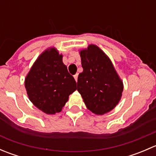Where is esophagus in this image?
I'll use <instances>...</instances> for the list:
<instances>
[{
	"label": "esophagus",
	"instance_id": "obj_1",
	"mask_svg": "<svg viewBox=\"0 0 156 156\" xmlns=\"http://www.w3.org/2000/svg\"><path fill=\"white\" fill-rule=\"evenodd\" d=\"M78 74H75V75H74V78H75V81H76V82H77V81H78Z\"/></svg>",
	"mask_w": 156,
	"mask_h": 156
}]
</instances>
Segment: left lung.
<instances>
[{
    "instance_id": "left-lung-1",
    "label": "left lung",
    "mask_w": 156,
    "mask_h": 156,
    "mask_svg": "<svg viewBox=\"0 0 156 156\" xmlns=\"http://www.w3.org/2000/svg\"><path fill=\"white\" fill-rule=\"evenodd\" d=\"M83 72L78 75V89L86 106L96 115H103L119 103L123 82L108 57L90 44L80 51Z\"/></svg>"
}]
</instances>
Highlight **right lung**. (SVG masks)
<instances>
[{
	"label": "right lung",
	"instance_id": "obj_1",
	"mask_svg": "<svg viewBox=\"0 0 156 156\" xmlns=\"http://www.w3.org/2000/svg\"><path fill=\"white\" fill-rule=\"evenodd\" d=\"M30 101L46 114L60 112L76 81L55 48L45 50L31 67L25 80Z\"/></svg>",
	"mask_w": 156,
	"mask_h": 156
}]
</instances>
